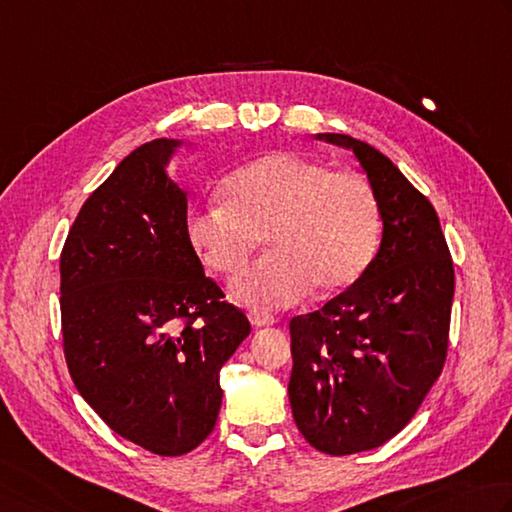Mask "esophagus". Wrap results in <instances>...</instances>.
Here are the masks:
<instances>
[{
    "mask_svg": "<svg viewBox=\"0 0 512 512\" xmlns=\"http://www.w3.org/2000/svg\"><path fill=\"white\" fill-rule=\"evenodd\" d=\"M248 319L253 322V326H273L277 322V317L273 313H264V310H248Z\"/></svg>",
    "mask_w": 512,
    "mask_h": 512,
    "instance_id": "1",
    "label": "esophagus"
}]
</instances>
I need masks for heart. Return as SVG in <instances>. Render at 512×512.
<instances>
[{
    "label": "heart",
    "mask_w": 512,
    "mask_h": 512,
    "mask_svg": "<svg viewBox=\"0 0 512 512\" xmlns=\"http://www.w3.org/2000/svg\"><path fill=\"white\" fill-rule=\"evenodd\" d=\"M224 204L197 206L186 239L204 266L237 275L262 242L259 262L233 284L239 302L268 308L346 290L362 277L382 239V213L362 175L297 153H268L239 166L222 186Z\"/></svg>",
    "instance_id": "b5f03b06"
}]
</instances>
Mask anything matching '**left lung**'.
Masks as SVG:
<instances>
[{"instance_id": "1", "label": "left lung", "mask_w": 512, "mask_h": 512, "mask_svg": "<svg viewBox=\"0 0 512 512\" xmlns=\"http://www.w3.org/2000/svg\"><path fill=\"white\" fill-rule=\"evenodd\" d=\"M373 186L384 235L373 264L308 315L290 319V408L306 442L326 455L382 446L442 375L455 268L433 204L386 155L348 135Z\"/></svg>"}]
</instances>
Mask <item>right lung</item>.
<instances>
[{
	"label": "right lung",
	"instance_id": "add662e5",
	"mask_svg": "<svg viewBox=\"0 0 512 512\" xmlns=\"http://www.w3.org/2000/svg\"><path fill=\"white\" fill-rule=\"evenodd\" d=\"M179 142L135 148L93 190L59 259L68 373L119 437L162 457L213 433L219 370L250 333L186 239V193L164 173Z\"/></svg>",
	"mask_w": 512,
	"mask_h": 512
}]
</instances>
